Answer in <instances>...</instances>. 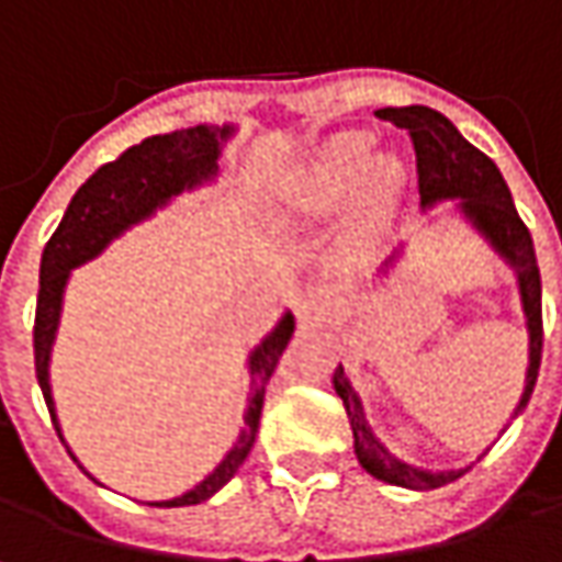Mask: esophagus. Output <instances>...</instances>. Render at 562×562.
<instances>
[{"label": "esophagus", "mask_w": 562, "mask_h": 562, "mask_svg": "<svg viewBox=\"0 0 562 562\" xmlns=\"http://www.w3.org/2000/svg\"><path fill=\"white\" fill-rule=\"evenodd\" d=\"M339 307V292L333 285H307L295 299V314L304 326H317Z\"/></svg>", "instance_id": "1"}]
</instances>
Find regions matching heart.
Returning a JSON list of instances; mask_svg holds the SVG:
<instances>
[{"label": "heart", "instance_id": "obj_1", "mask_svg": "<svg viewBox=\"0 0 562 562\" xmlns=\"http://www.w3.org/2000/svg\"><path fill=\"white\" fill-rule=\"evenodd\" d=\"M401 183V167L392 158L373 161V143L363 133H341L319 148L311 161L289 173L280 186L273 217L280 226H301L339 214L360 195L358 239H367L385 217V204Z\"/></svg>", "mask_w": 562, "mask_h": 562}]
</instances>
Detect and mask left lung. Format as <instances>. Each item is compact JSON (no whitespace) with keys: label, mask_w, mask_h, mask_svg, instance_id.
<instances>
[{"label":"left lung","mask_w":562,"mask_h":562,"mask_svg":"<svg viewBox=\"0 0 562 562\" xmlns=\"http://www.w3.org/2000/svg\"><path fill=\"white\" fill-rule=\"evenodd\" d=\"M379 121L401 126L411 133L416 151V177H419V204L432 207L438 202H451L457 199V211L473 223L475 229L488 239L494 251L516 270L519 282V299H522V314L529 326V370H526V389L516 404L513 416L522 414V407L529 404L541 367V345H544V326H541V273L535 261V245L529 226L519 221L516 204L510 199V189L504 183L501 170L488 155H482L473 143H467L445 114H438L426 105L407 108H379ZM395 261V258H392ZM389 261V263H392ZM385 263V267H389ZM336 395L345 404V414L351 419V432H355V454L360 467L370 475H376L389 485L401 488H416V492H429L441 488L448 482H454L467 470H448V473H429L411 467L404 460L392 457L382 441L373 436V429L363 419V404L358 392L351 389V382L345 376L341 363L333 373Z\"/></svg>","instance_id":"8db88e82"}]
</instances>
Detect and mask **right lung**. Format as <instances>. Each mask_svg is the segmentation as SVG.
I'll use <instances>...</instances> for the list:
<instances>
[{"label": "right lung", "mask_w": 562, "mask_h": 562, "mask_svg": "<svg viewBox=\"0 0 562 562\" xmlns=\"http://www.w3.org/2000/svg\"><path fill=\"white\" fill-rule=\"evenodd\" d=\"M233 136V126H189V130H173L165 136H148L139 146L126 148L124 155L111 165H102L87 183L77 189L70 199L65 217L52 239L43 248L40 261V295H36V323H33V360H36V379L46 397L55 432L61 438V426L55 416V401H52L49 385V358L52 341L58 333V317H61V299L65 285L74 267L92 261L102 255L108 245L114 243L130 226L148 221L158 207H165L170 199L183 195L195 186L211 183L217 177V161H221L223 143ZM295 333V317L285 311L282 319L255 345L248 355V376H251V392H248V407H245V429L236 438V445L226 451L214 473H207L180 497L170 501H155L151 507H189L202 504L211 494H217L239 473L245 457L255 445L258 423H261L263 392L273 376L280 355ZM65 441V438H61Z\"/></svg>", "instance_id": "obj_1"}]
</instances>
